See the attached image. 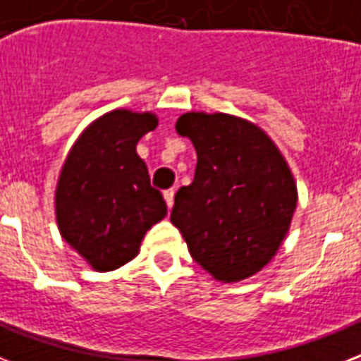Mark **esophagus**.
<instances>
[{
    "label": "esophagus",
    "instance_id": "34e87169",
    "mask_svg": "<svg viewBox=\"0 0 361 361\" xmlns=\"http://www.w3.org/2000/svg\"><path fill=\"white\" fill-rule=\"evenodd\" d=\"M174 189H166V191L163 192L164 195V200H166V206H169V208H172V206H174Z\"/></svg>",
    "mask_w": 361,
    "mask_h": 361
}]
</instances>
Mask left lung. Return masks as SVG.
<instances>
[{
	"label": "left lung",
	"instance_id": "8db88e82",
	"mask_svg": "<svg viewBox=\"0 0 361 361\" xmlns=\"http://www.w3.org/2000/svg\"><path fill=\"white\" fill-rule=\"evenodd\" d=\"M176 130L198 161L170 214L195 262L215 279L251 277L274 258L296 209L285 159L257 125L228 114L187 112Z\"/></svg>",
	"mask_w": 361,
	"mask_h": 361
}]
</instances>
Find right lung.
<instances>
[{"mask_svg": "<svg viewBox=\"0 0 361 361\" xmlns=\"http://www.w3.org/2000/svg\"><path fill=\"white\" fill-rule=\"evenodd\" d=\"M157 127L153 114L114 110L84 130L56 191L63 240L93 268L110 271L136 257L140 241L166 215L136 144Z\"/></svg>", "mask_w": 361, "mask_h": 361, "instance_id": "obj_1", "label": "right lung"}]
</instances>
